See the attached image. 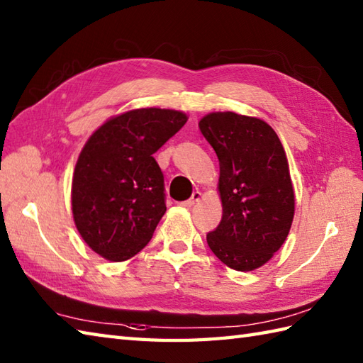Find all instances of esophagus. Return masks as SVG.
Segmentation results:
<instances>
[{
  "label": "esophagus",
  "instance_id": "34e87169",
  "mask_svg": "<svg viewBox=\"0 0 363 363\" xmlns=\"http://www.w3.org/2000/svg\"><path fill=\"white\" fill-rule=\"evenodd\" d=\"M199 201H201V191H194V195H191V198L187 199V201L181 203V206L182 207H194Z\"/></svg>",
  "mask_w": 363,
  "mask_h": 363
}]
</instances>
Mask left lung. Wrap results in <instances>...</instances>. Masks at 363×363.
Wrapping results in <instances>:
<instances>
[{"instance_id":"obj_1","label":"left lung","mask_w":363,"mask_h":363,"mask_svg":"<svg viewBox=\"0 0 363 363\" xmlns=\"http://www.w3.org/2000/svg\"><path fill=\"white\" fill-rule=\"evenodd\" d=\"M198 126L220 162L223 217L207 245L229 268L252 272L290 233L295 191L287 154L274 129L257 117L211 112Z\"/></svg>"}]
</instances>
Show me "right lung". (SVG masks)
Wrapping results in <instances>:
<instances>
[{
  "label": "right lung",
  "mask_w": 363,
  "mask_h": 363,
  "mask_svg": "<svg viewBox=\"0 0 363 363\" xmlns=\"http://www.w3.org/2000/svg\"><path fill=\"white\" fill-rule=\"evenodd\" d=\"M187 113L142 107L106 120L82 146L72 181V212L98 256L123 262L142 251L167 211L164 174L152 154Z\"/></svg>",
  "instance_id": "add662e5"
}]
</instances>
